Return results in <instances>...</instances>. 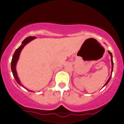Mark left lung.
<instances>
[{
  "label": "left lung",
  "instance_id": "1",
  "mask_svg": "<svg viewBox=\"0 0 124 124\" xmlns=\"http://www.w3.org/2000/svg\"><path fill=\"white\" fill-rule=\"evenodd\" d=\"M108 53H109V54H110V57H111V62H112V71H111V75H110V77L109 78V79H108V80L107 81V82H106V84L104 85V86H103V87H104V86H105L106 85H107V84H108V83H109V81H110V79H111V77H112L113 69V56H112V53H111L110 51H108Z\"/></svg>",
  "mask_w": 124,
  "mask_h": 124
}]
</instances>
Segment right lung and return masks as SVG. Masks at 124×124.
<instances>
[{
    "label": "right lung",
    "mask_w": 124,
    "mask_h": 124,
    "mask_svg": "<svg viewBox=\"0 0 124 124\" xmlns=\"http://www.w3.org/2000/svg\"><path fill=\"white\" fill-rule=\"evenodd\" d=\"M35 38H37V37H29L26 38V39H24V40L22 42V45H20V46L18 48H17L16 50H15V53H14V54L13 55V56H12L11 63V71H12V74H13L14 77L15 78V79L16 80L17 83H18L19 85L21 86L24 87V89H27L29 92H32V91H31L30 90H29V89L26 88V87H24V86L23 85V84H22L21 82L20 81V79L18 77V74H17V72H16V66L17 62H18L20 54V53H21L22 50L23 48H24V47L26 46L27 43H29L30 42H31V40H34V39H35Z\"/></svg>",
    "instance_id": "1"
}]
</instances>
